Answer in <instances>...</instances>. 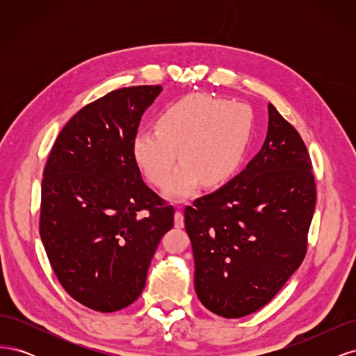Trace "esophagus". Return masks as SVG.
<instances>
[{"label": "esophagus", "instance_id": "esophagus-1", "mask_svg": "<svg viewBox=\"0 0 356 356\" xmlns=\"http://www.w3.org/2000/svg\"><path fill=\"white\" fill-rule=\"evenodd\" d=\"M174 220H175V227H177V229H182V227H184V215H182L181 211H177V212H175Z\"/></svg>", "mask_w": 356, "mask_h": 356}]
</instances>
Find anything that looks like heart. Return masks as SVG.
Instances as JSON below:
<instances>
[{"instance_id":"heart-1","label":"heart","mask_w":356,"mask_h":356,"mask_svg":"<svg viewBox=\"0 0 356 356\" xmlns=\"http://www.w3.org/2000/svg\"><path fill=\"white\" fill-rule=\"evenodd\" d=\"M157 131L141 129L134 136L136 165L154 186H163L176 152L183 163L168 181L163 195L181 200L200 181L215 187L239 170L251 141L254 114L241 102L190 95L166 105L157 115Z\"/></svg>"}]
</instances>
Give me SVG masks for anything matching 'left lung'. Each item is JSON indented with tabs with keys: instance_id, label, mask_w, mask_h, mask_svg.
Instances as JSON below:
<instances>
[{
	"instance_id": "1",
	"label": "left lung",
	"mask_w": 356,
	"mask_h": 356,
	"mask_svg": "<svg viewBox=\"0 0 356 356\" xmlns=\"http://www.w3.org/2000/svg\"><path fill=\"white\" fill-rule=\"evenodd\" d=\"M264 144L227 184L184 209L200 303L222 318L261 309L306 255L315 212L312 161L296 129L268 104Z\"/></svg>"
}]
</instances>
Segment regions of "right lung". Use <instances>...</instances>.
I'll return each instance as SVG.
<instances>
[{"label":"right lung","mask_w":356,"mask_h":356,"mask_svg":"<svg viewBox=\"0 0 356 356\" xmlns=\"http://www.w3.org/2000/svg\"><path fill=\"white\" fill-rule=\"evenodd\" d=\"M163 90L134 86L86 105L62 129L42 174L40 236L67 293L115 312L141 296L174 207L148 188L132 143Z\"/></svg>","instance_id":"right-lung-1"}]
</instances>
